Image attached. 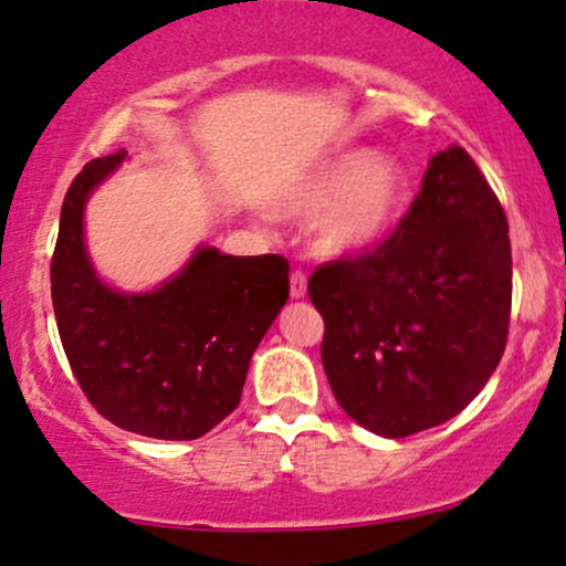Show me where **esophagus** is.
I'll return each mask as SVG.
<instances>
[{
  "mask_svg": "<svg viewBox=\"0 0 566 566\" xmlns=\"http://www.w3.org/2000/svg\"><path fill=\"white\" fill-rule=\"evenodd\" d=\"M305 292H308V282H305V274H303V271H295V274L290 276V297H292V301H301V297H305Z\"/></svg>",
  "mask_w": 566,
  "mask_h": 566,
  "instance_id": "esophagus-1",
  "label": "esophagus"
}]
</instances>
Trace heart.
<instances>
[{
	"mask_svg": "<svg viewBox=\"0 0 566 566\" xmlns=\"http://www.w3.org/2000/svg\"><path fill=\"white\" fill-rule=\"evenodd\" d=\"M408 197V174L390 153H339L305 176L282 202L290 218H311L324 255H358L390 234Z\"/></svg>",
	"mask_w": 566,
	"mask_h": 566,
	"instance_id": "heart-1",
	"label": "heart"
}]
</instances>
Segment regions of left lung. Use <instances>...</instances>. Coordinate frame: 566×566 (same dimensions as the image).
I'll list each match as a JSON object with an SVG mask.
<instances>
[{
	"instance_id": "1",
	"label": "left lung",
	"mask_w": 566,
	"mask_h": 566,
	"mask_svg": "<svg viewBox=\"0 0 566 566\" xmlns=\"http://www.w3.org/2000/svg\"><path fill=\"white\" fill-rule=\"evenodd\" d=\"M308 295L326 379L360 427L395 440L464 411L499 366L512 313L506 213L467 149L432 155L390 240L324 263Z\"/></svg>"
}]
</instances>
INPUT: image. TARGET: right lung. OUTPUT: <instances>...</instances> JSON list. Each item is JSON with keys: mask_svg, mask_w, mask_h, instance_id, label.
I'll use <instances>...</instances> for the list:
<instances>
[{"mask_svg": "<svg viewBox=\"0 0 566 566\" xmlns=\"http://www.w3.org/2000/svg\"><path fill=\"white\" fill-rule=\"evenodd\" d=\"M126 149L86 163L67 189L52 255V305L81 390L120 430L195 440L240 403L250 358L290 297L282 255L200 244L160 287L120 292L88 258V197Z\"/></svg>", "mask_w": 566, "mask_h": 566, "instance_id": "obj_1", "label": "right lung"}]
</instances>
